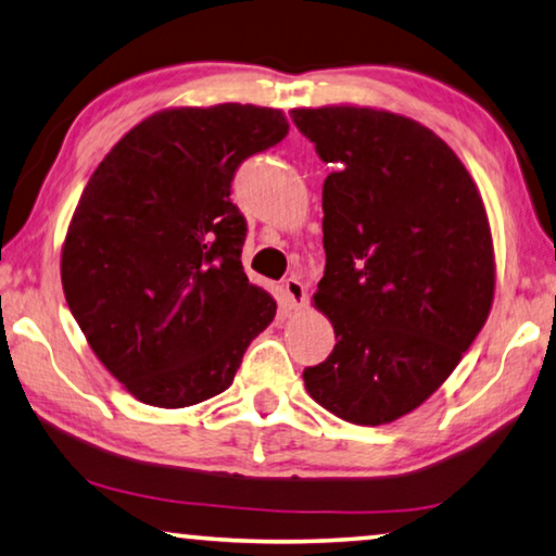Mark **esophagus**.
I'll return each mask as SVG.
<instances>
[{"label": "esophagus", "mask_w": 556, "mask_h": 556, "mask_svg": "<svg viewBox=\"0 0 556 556\" xmlns=\"http://www.w3.org/2000/svg\"><path fill=\"white\" fill-rule=\"evenodd\" d=\"M285 296L292 309H304L306 306V287L296 277H289L285 281Z\"/></svg>", "instance_id": "esophagus-1"}]
</instances>
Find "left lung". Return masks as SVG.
<instances>
[{
  "instance_id": "obj_1",
  "label": "left lung",
  "mask_w": 556,
  "mask_h": 556,
  "mask_svg": "<svg viewBox=\"0 0 556 556\" xmlns=\"http://www.w3.org/2000/svg\"><path fill=\"white\" fill-rule=\"evenodd\" d=\"M292 119L334 164L321 189L327 267L312 302L337 344L304 387L352 425H389L446 382L494 302L482 194L425 124L357 104Z\"/></svg>"
}]
</instances>
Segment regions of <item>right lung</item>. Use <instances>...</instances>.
I'll return each mask as SVG.
<instances>
[{
  "label": "right lung",
  "instance_id": "add662e5",
  "mask_svg": "<svg viewBox=\"0 0 556 556\" xmlns=\"http://www.w3.org/2000/svg\"><path fill=\"white\" fill-rule=\"evenodd\" d=\"M289 124L254 104L172 106L129 129L89 177L62 244L66 304L135 400L192 407L235 382L277 302L242 267L231 179Z\"/></svg>",
  "mask_w": 556,
  "mask_h": 556
}]
</instances>
